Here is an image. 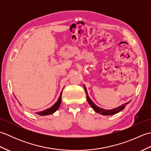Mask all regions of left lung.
Masks as SVG:
<instances>
[{"instance_id":"left-lung-1","label":"left lung","mask_w":151,"mask_h":151,"mask_svg":"<svg viewBox=\"0 0 151 151\" xmlns=\"http://www.w3.org/2000/svg\"><path fill=\"white\" fill-rule=\"evenodd\" d=\"M84 90L86 92V97H87V101L88 102V103L89 104V105L91 106V108L93 109V110L97 112V113L99 114H101V115H114L115 114H117L119 112L121 111V110H123V109L126 106V105L129 103V102H127V103H124L123 104H122L119 106H118L117 108H115L111 109V110H106V109L104 108H102L101 107L98 106L96 105L93 102L91 101V99H90V97H89L88 93V91H87V89H86L85 85H84Z\"/></svg>"}]
</instances>
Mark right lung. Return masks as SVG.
Returning a JSON list of instances; mask_svg holds the SVG:
<instances>
[{"label": "right lung", "mask_w": 151, "mask_h": 151, "mask_svg": "<svg viewBox=\"0 0 151 151\" xmlns=\"http://www.w3.org/2000/svg\"><path fill=\"white\" fill-rule=\"evenodd\" d=\"M62 91L61 92V93L60 95V97L58 99L57 102H56L55 104H54L52 106H51L49 108H47V110H45L43 111H38L36 112V114L41 115V116H45V115H50V114H54V112H55L59 108L60 104H61V102H62Z\"/></svg>", "instance_id": "right-lung-1"}]
</instances>
